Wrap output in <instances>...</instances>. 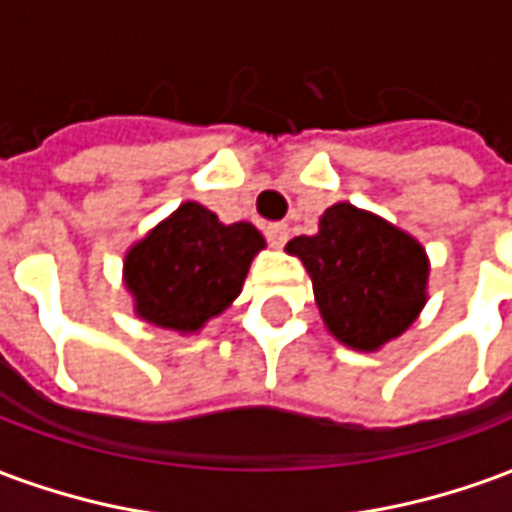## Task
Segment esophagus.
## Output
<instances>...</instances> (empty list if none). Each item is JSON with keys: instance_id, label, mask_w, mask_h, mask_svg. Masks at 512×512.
Listing matches in <instances>:
<instances>
[{"instance_id": "1", "label": "esophagus", "mask_w": 512, "mask_h": 512, "mask_svg": "<svg viewBox=\"0 0 512 512\" xmlns=\"http://www.w3.org/2000/svg\"><path fill=\"white\" fill-rule=\"evenodd\" d=\"M288 224H268L266 227V238H268V244L271 246H285V241H288Z\"/></svg>"}]
</instances>
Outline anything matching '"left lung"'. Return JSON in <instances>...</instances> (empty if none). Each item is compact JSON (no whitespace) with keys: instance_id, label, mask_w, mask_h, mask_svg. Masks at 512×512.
I'll use <instances>...</instances> for the list:
<instances>
[{"instance_id":"1","label":"left lung","mask_w":512,"mask_h":512,"mask_svg":"<svg viewBox=\"0 0 512 512\" xmlns=\"http://www.w3.org/2000/svg\"><path fill=\"white\" fill-rule=\"evenodd\" d=\"M312 279L326 329L354 351H378L406 332L428 301V255L381 216L337 202L318 233L288 241Z\"/></svg>"}]
</instances>
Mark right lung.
Here are the masks:
<instances>
[{
  "instance_id": "add662e5",
  "label": "right lung",
  "mask_w": 512,
  "mask_h": 512,
  "mask_svg": "<svg viewBox=\"0 0 512 512\" xmlns=\"http://www.w3.org/2000/svg\"><path fill=\"white\" fill-rule=\"evenodd\" d=\"M263 246L255 224H222L200 202H183L126 252L123 282L134 312L161 329L200 332L238 299Z\"/></svg>"
}]
</instances>
